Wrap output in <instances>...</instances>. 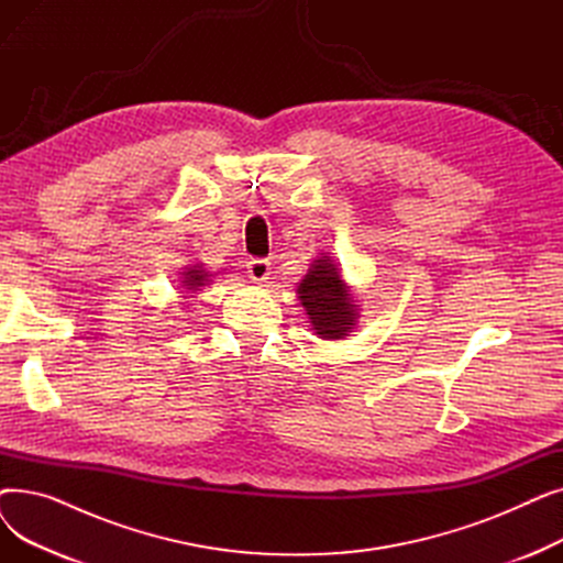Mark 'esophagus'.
<instances>
[{
    "mask_svg": "<svg viewBox=\"0 0 563 563\" xmlns=\"http://www.w3.org/2000/svg\"><path fill=\"white\" fill-rule=\"evenodd\" d=\"M246 272H249V278H251L255 285H262V283L269 280V276H272V264H269V260L255 257V260H249Z\"/></svg>",
    "mask_w": 563,
    "mask_h": 563,
    "instance_id": "obj_1",
    "label": "esophagus"
}]
</instances>
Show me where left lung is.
<instances>
[{"label":"left lung","instance_id":"8db88e82","mask_svg":"<svg viewBox=\"0 0 563 563\" xmlns=\"http://www.w3.org/2000/svg\"><path fill=\"white\" fill-rule=\"evenodd\" d=\"M299 301L321 340H342L356 327L358 306L351 297L335 260L317 257L297 287Z\"/></svg>","mask_w":563,"mask_h":563}]
</instances>
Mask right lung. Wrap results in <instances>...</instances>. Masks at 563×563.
<instances>
[{
    "label": "right lung",
    "mask_w": 563,
    "mask_h": 563,
    "mask_svg": "<svg viewBox=\"0 0 563 563\" xmlns=\"http://www.w3.org/2000/svg\"><path fill=\"white\" fill-rule=\"evenodd\" d=\"M210 276L212 274L205 272L202 264H194V266H189L187 272H183V287L196 291V289H200V287H205L207 283H210Z\"/></svg>",
    "instance_id": "add662e5"
}]
</instances>
